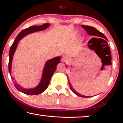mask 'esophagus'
I'll list each match as a JSON object with an SVG mask.
<instances>
[{"mask_svg": "<svg viewBox=\"0 0 123 123\" xmlns=\"http://www.w3.org/2000/svg\"><path fill=\"white\" fill-rule=\"evenodd\" d=\"M68 60V57L66 56H63V57H62V61L63 62H66Z\"/></svg>", "mask_w": 123, "mask_h": 123, "instance_id": "34e87169", "label": "esophagus"}]
</instances>
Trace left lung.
<instances>
[{"mask_svg": "<svg viewBox=\"0 0 123 123\" xmlns=\"http://www.w3.org/2000/svg\"><path fill=\"white\" fill-rule=\"evenodd\" d=\"M81 26L85 29V30H86V31L87 32V34H88V35H91V36L100 37H102V38L105 39L106 40L108 41L106 37V36L103 34V33L101 32H100L97 29H95V28H94V27L88 26V25H81ZM69 86H70V89H71V90L76 95H78V96H79V97H82V98H89V97H90L85 96V95H82L81 94H79V93L77 92H76L73 88H72V86H71V85H70V84H69Z\"/></svg>", "mask_w": 123, "mask_h": 123, "instance_id": "8db88e82", "label": "left lung"}]
</instances>
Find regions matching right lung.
<instances>
[{"label": "right lung", "instance_id": "add662e5", "mask_svg": "<svg viewBox=\"0 0 123 123\" xmlns=\"http://www.w3.org/2000/svg\"><path fill=\"white\" fill-rule=\"evenodd\" d=\"M49 26L50 24L49 23H45L42 25L40 26H31L29 27V28H26L24 29V30H23L18 35V36L16 37V39H14L13 44H12L10 49L9 61V70L10 74H11V72L12 59H13L14 53L16 51L17 47L18 42H19V41L23 38L24 36H26L27 35L36 31H39L44 30ZM60 60H61V57L59 56L54 57L53 59L49 60L48 61H47L46 63L45 64L44 69H43L42 76L41 82L38 86L35 87V88L32 89H25L22 88L21 86H19L17 83H14V86H15L16 88L18 91L24 93V94L28 95H37L41 94V93L46 90V89L48 87L51 76L54 74V73L55 72L56 69V66L57 64H59L60 62ZM11 79L12 80V78ZM12 81H13V80H12Z\"/></svg>", "mask_w": 123, "mask_h": 123}]
</instances>
